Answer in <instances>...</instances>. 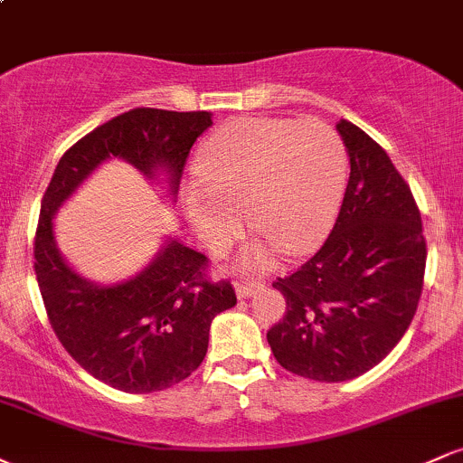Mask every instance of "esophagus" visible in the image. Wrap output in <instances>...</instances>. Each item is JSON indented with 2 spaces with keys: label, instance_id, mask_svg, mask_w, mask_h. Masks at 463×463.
<instances>
[{
  "label": "esophagus",
  "instance_id": "esophagus-1",
  "mask_svg": "<svg viewBox=\"0 0 463 463\" xmlns=\"http://www.w3.org/2000/svg\"><path fill=\"white\" fill-rule=\"evenodd\" d=\"M257 289H261V283H259V280H239L235 285L237 298H250V296H254Z\"/></svg>",
  "mask_w": 463,
  "mask_h": 463
}]
</instances>
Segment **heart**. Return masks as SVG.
Listing matches in <instances>:
<instances>
[{"label": "heart", "mask_w": 463, "mask_h": 463, "mask_svg": "<svg viewBox=\"0 0 463 463\" xmlns=\"http://www.w3.org/2000/svg\"><path fill=\"white\" fill-rule=\"evenodd\" d=\"M348 156L342 137L322 121L239 117L206 143L198 178L184 187V211L206 248L222 254L246 228V211L269 243L246 252L263 268L280 246L287 254L316 250L342 206Z\"/></svg>", "instance_id": "heart-1"}]
</instances>
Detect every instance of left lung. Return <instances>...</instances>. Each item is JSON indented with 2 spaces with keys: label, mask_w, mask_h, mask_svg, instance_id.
I'll return each instance as SVG.
<instances>
[{
  "label": "left lung",
  "mask_w": 463,
  "mask_h": 463,
  "mask_svg": "<svg viewBox=\"0 0 463 463\" xmlns=\"http://www.w3.org/2000/svg\"><path fill=\"white\" fill-rule=\"evenodd\" d=\"M350 156L342 209L324 246L274 287L283 320L268 331L285 370L342 383L381 364L416 316L427 241L416 200L387 152L339 119Z\"/></svg>",
  "instance_id": "1"
}]
</instances>
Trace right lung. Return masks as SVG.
I'll return each instance as SVG.
<instances>
[{"label": "right lung", "instance_id": "obj_1", "mask_svg": "<svg viewBox=\"0 0 463 463\" xmlns=\"http://www.w3.org/2000/svg\"><path fill=\"white\" fill-rule=\"evenodd\" d=\"M213 124L206 110L132 109L73 143L41 200L34 272L62 348L89 374L128 394H150L184 381L204 359L217 313L237 305L228 280L206 279L209 259L167 239L147 268L128 280L98 285L69 268L56 246L54 215L109 158L147 180L165 176L169 198L194 143Z\"/></svg>", "mask_w": 463, "mask_h": 463}]
</instances>
